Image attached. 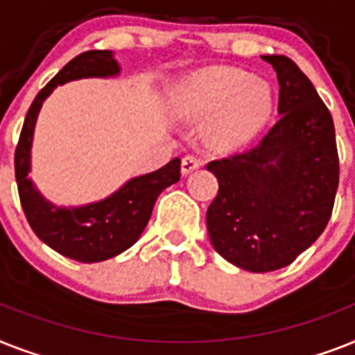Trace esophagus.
<instances>
[{"instance_id":"34e87169","label":"esophagus","mask_w":355,"mask_h":355,"mask_svg":"<svg viewBox=\"0 0 355 355\" xmlns=\"http://www.w3.org/2000/svg\"><path fill=\"white\" fill-rule=\"evenodd\" d=\"M198 160L193 157H184L182 158V166H180V173H182V177H187L189 173H193L195 169H198Z\"/></svg>"}]
</instances>
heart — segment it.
Wrapping results in <instances>:
<instances>
[{"instance_id":"1","label":"heart","mask_w":355,"mask_h":355,"mask_svg":"<svg viewBox=\"0 0 355 355\" xmlns=\"http://www.w3.org/2000/svg\"><path fill=\"white\" fill-rule=\"evenodd\" d=\"M273 109L272 89L246 71L209 67L187 76L173 96V112L184 122L211 118L202 140L215 153L241 148L264 128Z\"/></svg>"}]
</instances>
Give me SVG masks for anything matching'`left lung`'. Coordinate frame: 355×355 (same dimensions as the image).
I'll return each mask as SVG.
<instances>
[{
  "instance_id": "1",
  "label": "left lung",
  "mask_w": 355,
  "mask_h": 355,
  "mask_svg": "<svg viewBox=\"0 0 355 355\" xmlns=\"http://www.w3.org/2000/svg\"><path fill=\"white\" fill-rule=\"evenodd\" d=\"M277 73L279 122L257 148L207 164L218 193L206 213L215 252L264 273L292 264L332 215L339 184L336 129L312 82L286 56H262Z\"/></svg>"
}]
</instances>
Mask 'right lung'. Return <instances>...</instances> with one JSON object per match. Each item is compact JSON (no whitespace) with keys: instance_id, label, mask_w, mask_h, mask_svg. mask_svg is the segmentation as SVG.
Returning <instances> with one entry per match:
<instances>
[{"instance_id":"add662e5","label":"right lung","mask_w":355,"mask_h":355,"mask_svg":"<svg viewBox=\"0 0 355 355\" xmlns=\"http://www.w3.org/2000/svg\"><path fill=\"white\" fill-rule=\"evenodd\" d=\"M120 71L112 51H87L71 60L34 98L14 155L19 200L33 232L54 252L78 262H102L129 250L148 226L158 195L180 180V158H173L157 171L129 178L100 200L58 206L28 177L37 114L54 89L83 78H118Z\"/></svg>"}]
</instances>
